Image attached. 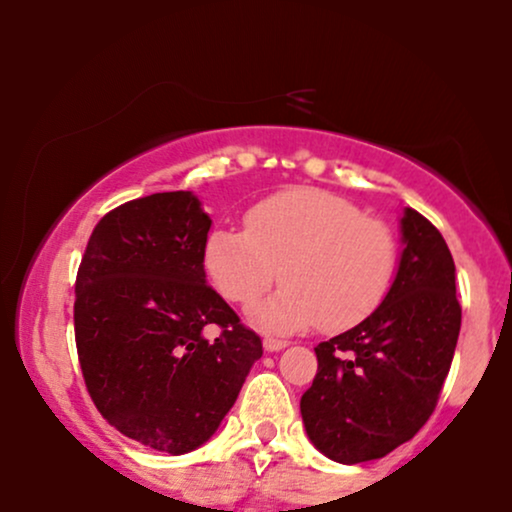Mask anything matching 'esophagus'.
Segmentation results:
<instances>
[{
  "label": "esophagus",
  "mask_w": 512,
  "mask_h": 512,
  "mask_svg": "<svg viewBox=\"0 0 512 512\" xmlns=\"http://www.w3.org/2000/svg\"><path fill=\"white\" fill-rule=\"evenodd\" d=\"M264 351H269V354H274V351H281L289 346V342H284V339H274V337H264Z\"/></svg>",
  "instance_id": "esophagus-1"
}]
</instances>
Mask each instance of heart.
<instances>
[{
  "label": "heart",
  "mask_w": 512,
  "mask_h": 512,
  "mask_svg": "<svg viewBox=\"0 0 512 512\" xmlns=\"http://www.w3.org/2000/svg\"><path fill=\"white\" fill-rule=\"evenodd\" d=\"M202 264L211 286L238 305L255 303L279 276L286 281L252 308L262 330L342 332L383 303L395 279L397 240L349 199L296 187L257 202L245 231L214 228Z\"/></svg>",
  "instance_id": "b5f03b06"
}]
</instances>
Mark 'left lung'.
I'll use <instances>...</instances> for the list:
<instances>
[{"mask_svg":"<svg viewBox=\"0 0 512 512\" xmlns=\"http://www.w3.org/2000/svg\"><path fill=\"white\" fill-rule=\"evenodd\" d=\"M402 255L383 303L315 346L317 375L301 397L310 443L342 464L380 460L419 433L438 404L460 337L455 262L419 211L399 219Z\"/></svg>","mask_w":512,"mask_h":512,"instance_id":"left-lung-1","label":"left lung"}]
</instances>
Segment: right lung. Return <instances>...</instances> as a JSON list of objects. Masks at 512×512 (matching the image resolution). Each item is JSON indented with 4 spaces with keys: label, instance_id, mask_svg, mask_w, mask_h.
<instances>
[{
    "label": "right lung",
    "instance_id": "right-lung-1",
    "mask_svg": "<svg viewBox=\"0 0 512 512\" xmlns=\"http://www.w3.org/2000/svg\"><path fill=\"white\" fill-rule=\"evenodd\" d=\"M211 219L192 192H156L105 214L76 274L74 334L103 419L146 448L185 455L236 404L255 332L207 284ZM222 332L207 340L203 330Z\"/></svg>",
    "mask_w": 512,
    "mask_h": 512
}]
</instances>
